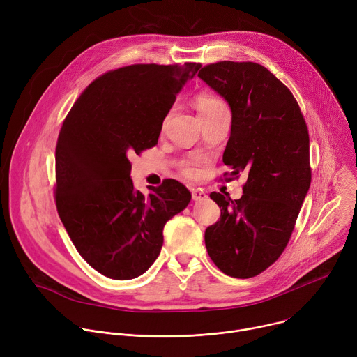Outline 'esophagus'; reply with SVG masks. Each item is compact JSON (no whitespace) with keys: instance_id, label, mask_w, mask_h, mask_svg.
Returning a JSON list of instances; mask_svg holds the SVG:
<instances>
[{"instance_id":"obj_1","label":"esophagus","mask_w":357,"mask_h":357,"mask_svg":"<svg viewBox=\"0 0 357 357\" xmlns=\"http://www.w3.org/2000/svg\"><path fill=\"white\" fill-rule=\"evenodd\" d=\"M190 192H192V199L193 200H202V199L208 197L206 192L203 189H199V188H190Z\"/></svg>"}]
</instances>
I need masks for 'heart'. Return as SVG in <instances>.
<instances>
[{"instance_id":"obj_1","label":"heart","mask_w":357,"mask_h":357,"mask_svg":"<svg viewBox=\"0 0 357 357\" xmlns=\"http://www.w3.org/2000/svg\"><path fill=\"white\" fill-rule=\"evenodd\" d=\"M196 105H197L199 116L211 113V112H213V110H216V109H220V107H227L222 98H219L218 96L211 94V93H200V94L197 96ZM181 172H182L185 176H188V178H195L196 174H197V169H196V167H195L193 164L186 162V164L182 165Z\"/></svg>"}]
</instances>
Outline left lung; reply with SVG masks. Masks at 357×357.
Here are the masks:
<instances>
[{"instance_id": "1", "label": "left lung", "mask_w": 357, "mask_h": 357, "mask_svg": "<svg viewBox=\"0 0 357 357\" xmlns=\"http://www.w3.org/2000/svg\"><path fill=\"white\" fill-rule=\"evenodd\" d=\"M197 76L231 109L225 181L247 174L240 199L211 193L220 220L206 229L205 244L222 273L251 278L278 260L308 193V127L289 89L259 63L223 61Z\"/></svg>"}]
</instances>
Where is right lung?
<instances>
[{"label":"right lung","mask_w":357,"mask_h":357,"mask_svg":"<svg viewBox=\"0 0 357 357\" xmlns=\"http://www.w3.org/2000/svg\"><path fill=\"white\" fill-rule=\"evenodd\" d=\"M202 65H130L94 79L56 144L55 202L80 256L100 274L131 280L160 256L165 223L190 202L175 179L134 190L130 155L158 144L176 94Z\"/></svg>","instance_id":"right-lung-1"}]
</instances>
